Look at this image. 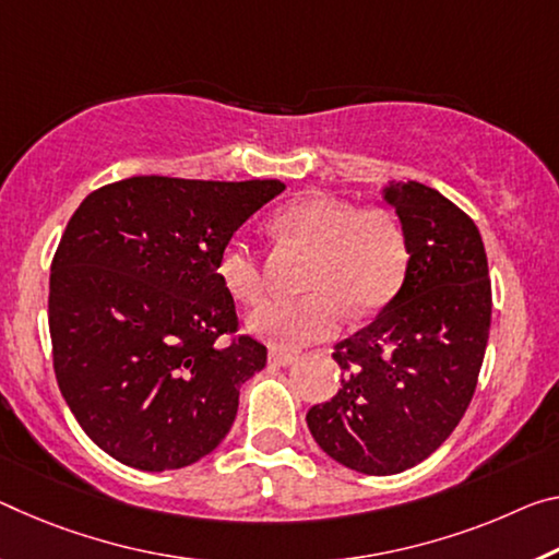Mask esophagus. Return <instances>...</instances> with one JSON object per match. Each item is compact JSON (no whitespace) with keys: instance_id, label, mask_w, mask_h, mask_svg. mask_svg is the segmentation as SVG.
<instances>
[{"instance_id":"esophagus-1","label":"esophagus","mask_w":559,"mask_h":559,"mask_svg":"<svg viewBox=\"0 0 559 559\" xmlns=\"http://www.w3.org/2000/svg\"><path fill=\"white\" fill-rule=\"evenodd\" d=\"M296 358H298V356H294V353H286V350H278V348H273V350L269 353V362H271V366H278V368L294 366Z\"/></svg>"}]
</instances>
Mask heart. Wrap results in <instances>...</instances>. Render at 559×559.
<instances>
[{
    "label": "heart",
    "mask_w": 559,
    "mask_h": 559,
    "mask_svg": "<svg viewBox=\"0 0 559 559\" xmlns=\"http://www.w3.org/2000/svg\"><path fill=\"white\" fill-rule=\"evenodd\" d=\"M281 243L311 255L298 300H271L255 308L248 325L261 338L304 348L331 338L345 313L370 316L401 290L411 251L391 211L362 206L335 197H304L286 203L271 218ZM216 273L236 300L255 304L263 296V271L253 246L231 238L221 248Z\"/></svg>",
    "instance_id": "b5f03b06"
}]
</instances>
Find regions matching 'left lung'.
<instances>
[{
    "instance_id": "left-lung-1",
    "label": "left lung",
    "mask_w": 559,
    "mask_h": 559,
    "mask_svg": "<svg viewBox=\"0 0 559 559\" xmlns=\"http://www.w3.org/2000/svg\"><path fill=\"white\" fill-rule=\"evenodd\" d=\"M383 199L407 238L405 281L373 323L335 345L338 393L306 415L323 453L366 475L403 473L450 438L473 401L492 313L475 221L418 181H391Z\"/></svg>"
}]
</instances>
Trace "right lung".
Listing matches in <instances>:
<instances>
[{
    "instance_id": "1",
    "label": "right lung",
    "mask_w": 559,
    "mask_h": 559,
    "mask_svg": "<svg viewBox=\"0 0 559 559\" xmlns=\"http://www.w3.org/2000/svg\"><path fill=\"white\" fill-rule=\"evenodd\" d=\"M286 183L131 176L88 193L51 261L55 373L84 432L119 463L179 471L231 430L265 345L238 335L221 248Z\"/></svg>"
}]
</instances>
